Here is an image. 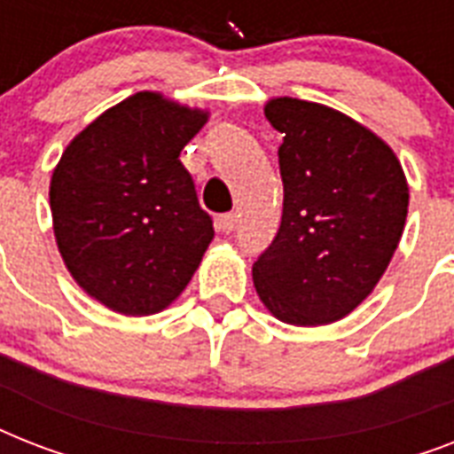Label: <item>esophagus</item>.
Returning a JSON list of instances; mask_svg holds the SVG:
<instances>
[{"instance_id":"1","label":"esophagus","mask_w":454,"mask_h":454,"mask_svg":"<svg viewBox=\"0 0 454 454\" xmlns=\"http://www.w3.org/2000/svg\"><path fill=\"white\" fill-rule=\"evenodd\" d=\"M238 226V212H226L219 216V228L223 233H231Z\"/></svg>"}]
</instances>
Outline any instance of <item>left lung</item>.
I'll use <instances>...</instances> for the list:
<instances>
[{
    "label": "left lung",
    "instance_id": "8db88e82",
    "mask_svg": "<svg viewBox=\"0 0 454 454\" xmlns=\"http://www.w3.org/2000/svg\"><path fill=\"white\" fill-rule=\"evenodd\" d=\"M269 122L285 200L276 238L252 266L266 309L283 323L325 325L380 283L408 216L398 157L370 129L320 103L273 98Z\"/></svg>",
    "mask_w": 454,
    "mask_h": 454
}]
</instances>
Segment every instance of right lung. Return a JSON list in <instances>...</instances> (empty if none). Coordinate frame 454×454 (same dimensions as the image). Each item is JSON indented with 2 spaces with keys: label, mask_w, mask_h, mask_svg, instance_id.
<instances>
[{
  "label": "right lung",
  "mask_w": 454,
  "mask_h": 454,
  "mask_svg": "<svg viewBox=\"0 0 454 454\" xmlns=\"http://www.w3.org/2000/svg\"><path fill=\"white\" fill-rule=\"evenodd\" d=\"M200 110L141 91L77 134L51 176L53 233L80 287L124 316H151L184 292L214 238L178 160Z\"/></svg>",
  "instance_id": "add662e5"
}]
</instances>
